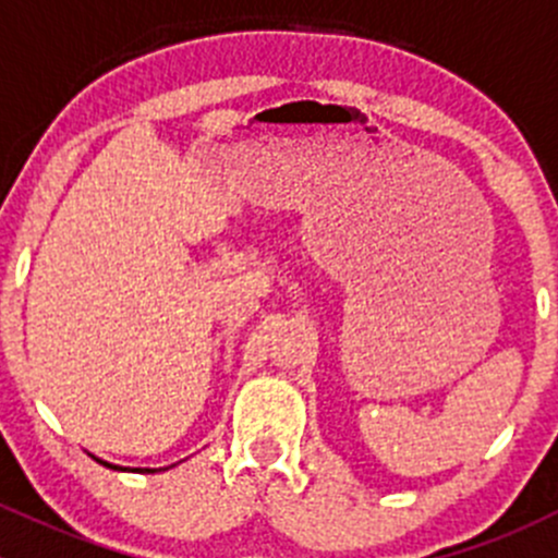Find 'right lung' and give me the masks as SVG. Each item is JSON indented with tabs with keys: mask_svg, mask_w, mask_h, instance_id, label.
I'll list each match as a JSON object with an SVG mask.
<instances>
[{
	"mask_svg": "<svg viewBox=\"0 0 558 558\" xmlns=\"http://www.w3.org/2000/svg\"><path fill=\"white\" fill-rule=\"evenodd\" d=\"M102 464H105V461H102ZM107 466H112V464H107ZM112 470H118V466H112ZM145 472H154V470H145Z\"/></svg>",
	"mask_w": 558,
	"mask_h": 558,
	"instance_id": "obj_1",
	"label": "right lung"
}]
</instances>
